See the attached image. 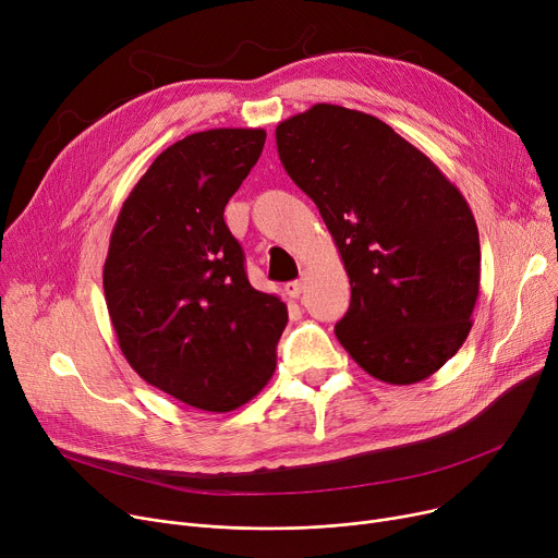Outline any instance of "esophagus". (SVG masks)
I'll list each match as a JSON object with an SVG mask.
<instances>
[{
    "label": "esophagus",
    "mask_w": 558,
    "mask_h": 558,
    "mask_svg": "<svg viewBox=\"0 0 558 558\" xmlns=\"http://www.w3.org/2000/svg\"><path fill=\"white\" fill-rule=\"evenodd\" d=\"M302 292H304V281H288L286 283V294H288V298L298 300Z\"/></svg>",
    "instance_id": "obj_1"
}]
</instances>
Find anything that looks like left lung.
<instances>
[{
    "mask_svg": "<svg viewBox=\"0 0 558 558\" xmlns=\"http://www.w3.org/2000/svg\"><path fill=\"white\" fill-rule=\"evenodd\" d=\"M277 150L349 275L340 344L383 383L433 376L469 338L480 294V234L460 189L385 121L342 106L281 121Z\"/></svg>",
    "mask_w": 558,
    "mask_h": 558,
    "instance_id": "8db88e82",
    "label": "left lung"
}]
</instances>
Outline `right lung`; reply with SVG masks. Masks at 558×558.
<instances>
[{
	"mask_svg": "<svg viewBox=\"0 0 558 558\" xmlns=\"http://www.w3.org/2000/svg\"><path fill=\"white\" fill-rule=\"evenodd\" d=\"M264 144L260 128H214L159 153L119 211L104 266L130 367L207 412L236 410L268 385L288 322L277 294L250 286L222 218Z\"/></svg>",
	"mask_w": 558,
	"mask_h": 558,
	"instance_id": "1",
	"label": "right lung"
}]
</instances>
